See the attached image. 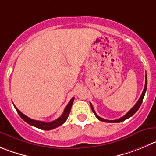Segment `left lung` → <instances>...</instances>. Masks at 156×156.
<instances>
[{"mask_svg": "<svg viewBox=\"0 0 156 156\" xmlns=\"http://www.w3.org/2000/svg\"><path fill=\"white\" fill-rule=\"evenodd\" d=\"M146 89H147V75H146V83H145V87H144L143 92H142V95H141L140 98H139V100H138L137 103H136V104H135V106H133V107L132 108V109H130V110L129 111V112H127V113L125 115H123V116L121 117V118L118 119L108 120V119H105L101 118V117H99V115H98L96 113V112H95V110H94V109H93V106H92V104H91V103H90V106H91L92 111H93V113L95 114V115H96V118H97L99 120H100V121L106 122H120L124 121V120H126V119H127L130 118V117H131L132 115H134V114L136 113V112H137L138 109H139V107H140L141 104H142V100H143V98H144V96H145V93H146Z\"/></svg>", "mask_w": 156, "mask_h": 156, "instance_id": "obj_1", "label": "left lung"}]
</instances>
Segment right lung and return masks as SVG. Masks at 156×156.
Returning a JSON list of instances; mask_svg holds the SVG:
<instances>
[{
  "instance_id": "right-lung-1",
  "label": "right lung",
  "mask_w": 156,
  "mask_h": 156,
  "mask_svg": "<svg viewBox=\"0 0 156 156\" xmlns=\"http://www.w3.org/2000/svg\"><path fill=\"white\" fill-rule=\"evenodd\" d=\"M73 100H74V97H73L72 99H70V101L69 102V103L67 104V106H66L65 108L64 111H63V114L60 117H59L58 119H57L56 120L54 121H52L50 122H42V121H37V120H34V119H32L29 118L27 117V115H25L24 114L22 113L15 106L16 110H17V113L19 114L20 117L26 122L27 123L30 124V126H33L37 127L38 129H41L43 130H51L53 129L57 128V127L60 126H61L62 124H63L66 122V120L67 119L68 116L69 115V112H70V109H71V106H72L73 103Z\"/></svg>"
}]
</instances>
